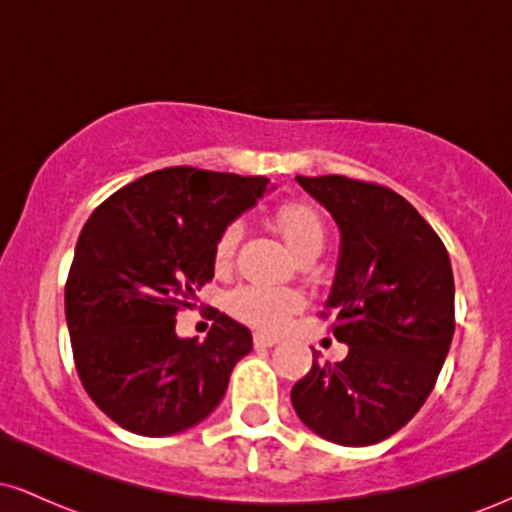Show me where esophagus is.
<instances>
[{
  "label": "esophagus",
  "instance_id": "esophagus-1",
  "mask_svg": "<svg viewBox=\"0 0 512 512\" xmlns=\"http://www.w3.org/2000/svg\"><path fill=\"white\" fill-rule=\"evenodd\" d=\"M252 342H255L257 349H267V346H274L279 339L272 337V334H262V332H255V337H252Z\"/></svg>",
  "mask_w": 512,
  "mask_h": 512
}]
</instances>
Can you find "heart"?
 I'll use <instances>...</instances> for the list:
<instances>
[{"label":"heart","mask_w":512,"mask_h":512,"mask_svg":"<svg viewBox=\"0 0 512 512\" xmlns=\"http://www.w3.org/2000/svg\"><path fill=\"white\" fill-rule=\"evenodd\" d=\"M276 226L281 236L291 245L298 255L308 252H320L325 243V226H322L320 214L315 207L305 202H289L276 209ZM243 238V221L233 219L221 228L214 243V262L216 267H228L236 255V248ZM303 298L293 289H281V286H262V284H245L238 286L228 296V310L243 320L245 325L257 327V330L274 332L289 322V317L301 310Z\"/></svg>","instance_id":"b5f03b06"}]
</instances>
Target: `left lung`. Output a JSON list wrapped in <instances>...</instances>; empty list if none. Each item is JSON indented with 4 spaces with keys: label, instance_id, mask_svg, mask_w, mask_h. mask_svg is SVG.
I'll use <instances>...</instances> for the list:
<instances>
[{
    "label": "left lung",
    "instance_id": "left-lung-1",
    "mask_svg": "<svg viewBox=\"0 0 512 512\" xmlns=\"http://www.w3.org/2000/svg\"><path fill=\"white\" fill-rule=\"evenodd\" d=\"M342 231L327 298L349 344L293 385L298 419L332 443L361 448L409 424L431 395L455 332V281L438 233L402 195L344 175L296 178Z\"/></svg>",
    "mask_w": 512,
    "mask_h": 512
}]
</instances>
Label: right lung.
<instances>
[{
	"label": "right lung",
	"instance_id": "1",
	"mask_svg": "<svg viewBox=\"0 0 512 512\" xmlns=\"http://www.w3.org/2000/svg\"><path fill=\"white\" fill-rule=\"evenodd\" d=\"M267 178L190 166L120 187L81 228L64 286L76 373L117 426L173 436L207 419L252 349L245 325L214 313L204 342L175 334V315L214 279L221 228L250 209Z\"/></svg>",
	"mask_w": 512,
	"mask_h": 512
}]
</instances>
